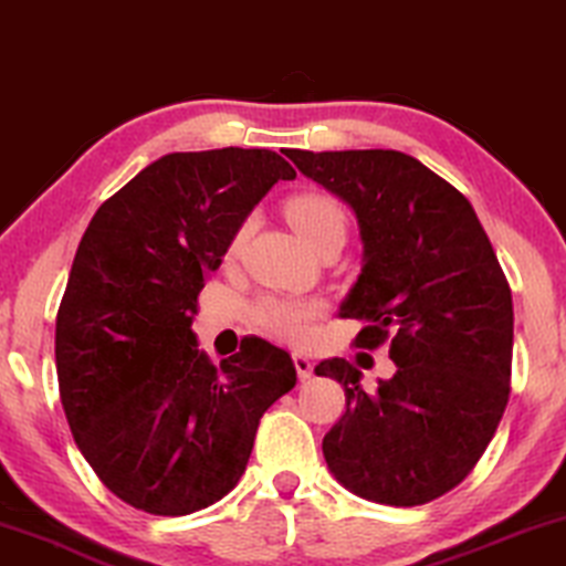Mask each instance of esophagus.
<instances>
[{
  "label": "esophagus",
  "instance_id": "obj_1",
  "mask_svg": "<svg viewBox=\"0 0 566 566\" xmlns=\"http://www.w3.org/2000/svg\"><path fill=\"white\" fill-rule=\"evenodd\" d=\"M293 366H296V374H298L301 381H306V378H312V374H314V363H312V358H308V355H304V353H293Z\"/></svg>",
  "mask_w": 566,
  "mask_h": 566
}]
</instances>
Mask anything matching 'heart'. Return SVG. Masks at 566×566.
Listing matches in <instances>:
<instances>
[{
    "label": "heart",
    "mask_w": 566,
    "mask_h": 566,
    "mask_svg": "<svg viewBox=\"0 0 566 566\" xmlns=\"http://www.w3.org/2000/svg\"><path fill=\"white\" fill-rule=\"evenodd\" d=\"M289 221L306 244L314 250L327 242L332 237H345V211L335 198L324 196V192H298L285 206ZM319 304L306 298L293 296H265L260 298L252 308L254 322L268 335L289 339V343H301L308 335L314 316L319 314Z\"/></svg>",
    "instance_id": "heart-1"
}]
</instances>
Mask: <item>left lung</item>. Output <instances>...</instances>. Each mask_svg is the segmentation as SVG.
<instances>
[{
	"instance_id": "left-lung-1",
	"label": "left lung",
	"mask_w": 566,
	"mask_h": 566,
	"mask_svg": "<svg viewBox=\"0 0 566 566\" xmlns=\"http://www.w3.org/2000/svg\"><path fill=\"white\" fill-rule=\"evenodd\" d=\"M298 172L355 211L363 268L339 316L366 322L355 347L389 345L376 391L345 358L316 376L345 389L324 461L370 502L415 507L469 476L502 420L513 363V296L474 208L422 161L394 149H285Z\"/></svg>"
}]
</instances>
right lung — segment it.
Here are the masks:
<instances>
[{
  "label": "right lung",
  "mask_w": 566,
  "mask_h": 566,
  "mask_svg": "<svg viewBox=\"0 0 566 566\" xmlns=\"http://www.w3.org/2000/svg\"><path fill=\"white\" fill-rule=\"evenodd\" d=\"M296 169L270 149L175 151L92 216L56 316L61 405L115 497L188 515L234 490L265 409L296 386L262 337L216 368L190 329L198 293L252 208Z\"/></svg>",
  "instance_id": "1"
}]
</instances>
